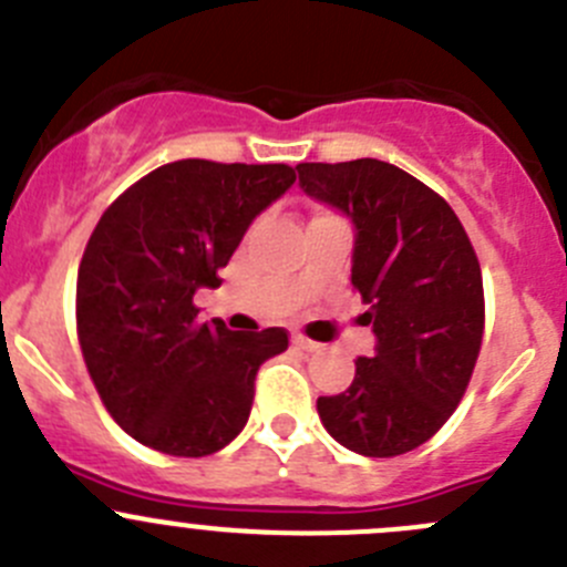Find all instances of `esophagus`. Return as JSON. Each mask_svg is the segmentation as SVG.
<instances>
[{"instance_id":"1","label":"esophagus","mask_w":567,"mask_h":567,"mask_svg":"<svg viewBox=\"0 0 567 567\" xmlns=\"http://www.w3.org/2000/svg\"><path fill=\"white\" fill-rule=\"evenodd\" d=\"M292 344H295V348H298V350H306V353H317V350H320V344L311 342V339H306V337H300V333H295Z\"/></svg>"}]
</instances>
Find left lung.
<instances>
[{
    "mask_svg": "<svg viewBox=\"0 0 567 567\" xmlns=\"http://www.w3.org/2000/svg\"><path fill=\"white\" fill-rule=\"evenodd\" d=\"M300 188L353 223L350 280L368 303L373 355L353 384L317 398L328 434L361 456L423 445L460 406L484 333L482 267L454 208L375 158L298 164Z\"/></svg>",
    "mask_w": 567,
    "mask_h": 567,
    "instance_id": "1",
    "label": "left lung"
}]
</instances>
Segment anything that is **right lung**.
I'll list each match as a JSON object with an SVG mask.
<instances>
[{"mask_svg": "<svg viewBox=\"0 0 567 567\" xmlns=\"http://www.w3.org/2000/svg\"><path fill=\"white\" fill-rule=\"evenodd\" d=\"M292 183L287 164L172 161L96 223L78 272L80 348L111 417L147 449L208 456L245 429L258 368L287 331L199 322L192 300L219 287L217 269Z\"/></svg>", "mask_w": 567, "mask_h": 567, "instance_id": "add662e5", "label": "right lung"}]
</instances>
